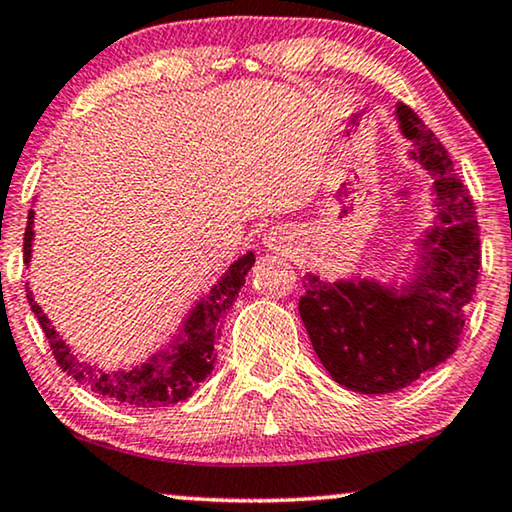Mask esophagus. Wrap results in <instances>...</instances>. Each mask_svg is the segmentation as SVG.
Returning a JSON list of instances; mask_svg holds the SVG:
<instances>
[{
    "mask_svg": "<svg viewBox=\"0 0 512 512\" xmlns=\"http://www.w3.org/2000/svg\"><path fill=\"white\" fill-rule=\"evenodd\" d=\"M263 242L268 244V247H272V249H277V247H282V244L286 242V235H284V230L282 228H272L270 233H265V237H263Z\"/></svg>",
    "mask_w": 512,
    "mask_h": 512,
    "instance_id": "esophagus-1",
    "label": "esophagus"
}]
</instances>
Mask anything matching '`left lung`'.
Segmentation results:
<instances>
[{
    "label": "left lung",
    "mask_w": 512,
    "mask_h": 512,
    "mask_svg": "<svg viewBox=\"0 0 512 512\" xmlns=\"http://www.w3.org/2000/svg\"><path fill=\"white\" fill-rule=\"evenodd\" d=\"M410 158L431 174L436 219L424 230L405 284L307 272L300 319L319 361L342 387L391 394L450 359L466 324L480 270L475 207L452 160L415 111L396 104Z\"/></svg>",
    "instance_id": "left-lung-1"
}]
</instances>
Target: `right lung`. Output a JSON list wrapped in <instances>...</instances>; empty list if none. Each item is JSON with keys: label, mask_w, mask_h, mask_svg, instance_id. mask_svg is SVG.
<instances>
[{"label": "right lung", "mask_w": 512, "mask_h": 512, "mask_svg": "<svg viewBox=\"0 0 512 512\" xmlns=\"http://www.w3.org/2000/svg\"><path fill=\"white\" fill-rule=\"evenodd\" d=\"M32 240H34V209L27 214L25 244L23 254L25 263L32 258ZM254 251L237 258L230 268L223 272L219 282L209 289L207 296H202L186 319L181 321L179 333L170 340V345L151 354L142 366L107 370L95 366V363L81 361L72 354V349L60 338L44 310L34 303L30 286H27V300L34 317L39 319V326L48 338V345L53 349L55 361L65 370L69 377H74L79 384H86L95 394L107 396L111 401L130 405L137 410L163 408L174 405L193 396V391L200 387V382L212 373L216 352L214 345L221 338V319L233 307L237 293L244 286L247 272L254 265Z\"/></svg>", "instance_id": "obj_1"}]
</instances>
